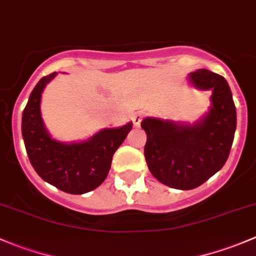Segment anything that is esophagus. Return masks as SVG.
I'll return each mask as SVG.
<instances>
[{
    "label": "esophagus",
    "instance_id": "esophagus-1",
    "mask_svg": "<svg viewBox=\"0 0 256 256\" xmlns=\"http://www.w3.org/2000/svg\"><path fill=\"white\" fill-rule=\"evenodd\" d=\"M144 116V112H138L132 115V122L136 128H140L141 121H142Z\"/></svg>",
    "mask_w": 256,
    "mask_h": 256
}]
</instances>
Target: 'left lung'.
<instances>
[{"label":"left lung","mask_w":256,"mask_h":256,"mask_svg":"<svg viewBox=\"0 0 256 256\" xmlns=\"http://www.w3.org/2000/svg\"><path fill=\"white\" fill-rule=\"evenodd\" d=\"M196 88L213 92L212 108L200 122L182 125L147 118L144 158L156 180L176 190H193L216 174L228 160L236 128L230 88L219 74L200 69L190 74Z\"/></svg>","instance_id":"left-lung-1"}]
</instances>
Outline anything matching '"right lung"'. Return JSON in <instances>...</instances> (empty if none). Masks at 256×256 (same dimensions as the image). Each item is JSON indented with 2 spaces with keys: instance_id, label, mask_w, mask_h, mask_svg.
I'll return each instance as SVG.
<instances>
[{
  "instance_id": "obj_1",
  "label": "right lung",
  "mask_w": 256,
  "mask_h": 256,
  "mask_svg": "<svg viewBox=\"0 0 256 256\" xmlns=\"http://www.w3.org/2000/svg\"><path fill=\"white\" fill-rule=\"evenodd\" d=\"M56 72L38 82L22 114V136L33 168L40 178L70 194H82L99 187L112 167V156L132 128V122L105 128L79 144L50 138L40 118V98Z\"/></svg>"
}]
</instances>
